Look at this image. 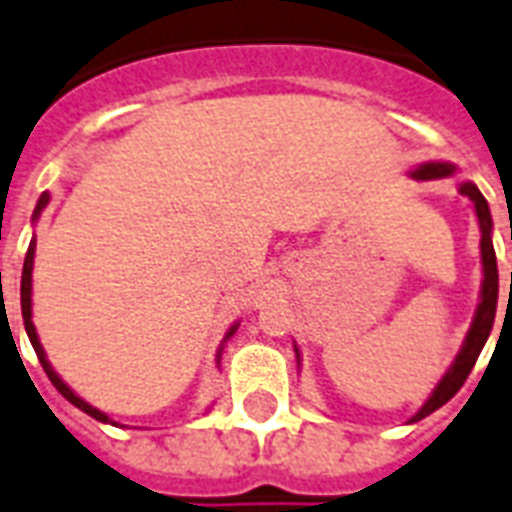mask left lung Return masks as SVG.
Wrapping results in <instances>:
<instances>
[{
	"label": "left lung",
	"mask_w": 512,
	"mask_h": 512,
	"mask_svg": "<svg viewBox=\"0 0 512 512\" xmlns=\"http://www.w3.org/2000/svg\"><path fill=\"white\" fill-rule=\"evenodd\" d=\"M453 173V165L448 162H426L420 165L412 176L415 179H442V176H450ZM461 195H467L472 203H475V214H478L480 222V252H483V290H480V306L475 312V320H472V328H469L467 339H464V347L456 355V361L448 369V374L439 380V385L434 388V393L429 396V401L420 407L415 415L410 418V423L426 418L434 410H439L445 401H450L458 393V388L467 382L472 366L478 361L480 350L486 344L488 333L494 328V314H497V298H499V271H497V255H494V244H491V211H488L486 198L480 195V189L475 184H461ZM510 295H512V274H510Z\"/></svg>",
	"instance_id": "8db88e82"
}]
</instances>
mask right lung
<instances>
[{
    "mask_svg": "<svg viewBox=\"0 0 512 512\" xmlns=\"http://www.w3.org/2000/svg\"><path fill=\"white\" fill-rule=\"evenodd\" d=\"M45 203H48V195H43V198H40V203H37V208H34V217H37V214L43 211ZM32 263H34V241L29 244V252H26V257H24V274H21V314H24V328H26V333H29V342H32L34 352H37V358H40V363H43V369H45V374H48V380L54 382L56 391L62 393L64 399L70 401V404H75L78 410H83L86 415H92L94 420H102V423H108V415H105V412L94 410L92 404H86L83 399H78V396H75V393L70 391V388H67L62 380H59V374L51 369V363L45 361L43 344H40V339H37V331H34V325H32ZM233 331H236V328H230V333H227V336H233Z\"/></svg>",
    "mask_w": 512,
    "mask_h": 512,
    "instance_id": "1",
    "label": "right lung"
}]
</instances>
